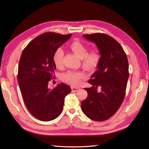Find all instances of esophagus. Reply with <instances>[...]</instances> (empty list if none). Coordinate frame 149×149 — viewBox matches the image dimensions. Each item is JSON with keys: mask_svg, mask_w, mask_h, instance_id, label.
Here are the masks:
<instances>
[{"mask_svg": "<svg viewBox=\"0 0 149 149\" xmlns=\"http://www.w3.org/2000/svg\"><path fill=\"white\" fill-rule=\"evenodd\" d=\"M80 90V88H76V87H72V91L74 92H77Z\"/></svg>", "mask_w": 149, "mask_h": 149, "instance_id": "esophagus-1", "label": "esophagus"}]
</instances>
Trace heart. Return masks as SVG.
I'll return each mask as SVG.
<instances>
[{
	"mask_svg": "<svg viewBox=\"0 0 149 149\" xmlns=\"http://www.w3.org/2000/svg\"><path fill=\"white\" fill-rule=\"evenodd\" d=\"M77 56L81 59L83 66L88 69H95L100 60V56L97 49H92L88 52V48L83 43L79 40H75L69 45ZM64 56V51L62 48H59L55 51L53 56L54 63L57 68L62 66V60ZM86 78V74L81 71L69 70L61 75L62 80L72 86H77L82 83Z\"/></svg>",
	"mask_w": 149,
	"mask_h": 149,
	"instance_id": "1",
	"label": "heart"
}]
</instances>
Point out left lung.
<instances>
[{"mask_svg": "<svg viewBox=\"0 0 149 149\" xmlns=\"http://www.w3.org/2000/svg\"><path fill=\"white\" fill-rule=\"evenodd\" d=\"M94 43L101 55L97 70L89 80L91 88H84L87 98L81 102V110L89 118L105 121L112 116L124 100L129 79V63L120 44L105 34L83 35ZM101 87L98 93L97 88Z\"/></svg>", "mask_w": 149, "mask_h": 149, "instance_id": "obj_1", "label": "left lung"}]
</instances>
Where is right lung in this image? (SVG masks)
I'll use <instances>...</instances> for the list:
<instances>
[{"mask_svg": "<svg viewBox=\"0 0 149 149\" xmlns=\"http://www.w3.org/2000/svg\"><path fill=\"white\" fill-rule=\"evenodd\" d=\"M72 34L46 33L37 36L23 49L19 63L17 80L28 111L37 119L49 121L61 114L65 97L71 92L61 83L53 89L48 83L56 69L54 54Z\"/></svg>", "mask_w": 149, "mask_h": 149, "instance_id": "right-lung-1", "label": "right lung"}]
</instances>
